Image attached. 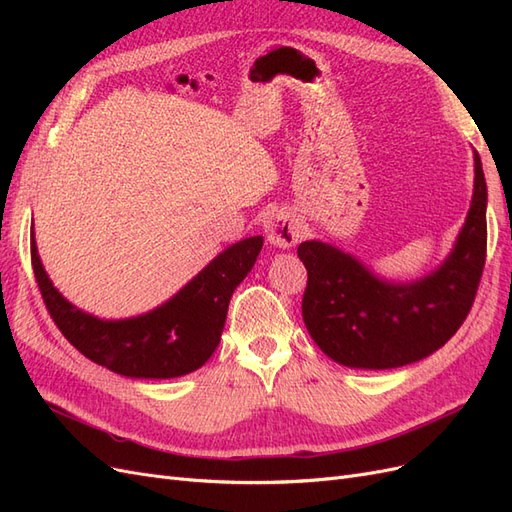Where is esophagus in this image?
<instances>
[{
    "instance_id": "34e87169",
    "label": "esophagus",
    "mask_w": 512,
    "mask_h": 512,
    "mask_svg": "<svg viewBox=\"0 0 512 512\" xmlns=\"http://www.w3.org/2000/svg\"><path fill=\"white\" fill-rule=\"evenodd\" d=\"M265 230H267L269 243L275 245V247H284V250H286V247H292L294 243H299V239H301L299 222L284 211L273 213L271 218L267 220Z\"/></svg>"
}]
</instances>
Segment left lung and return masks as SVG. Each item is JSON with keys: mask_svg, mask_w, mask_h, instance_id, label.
Returning a JSON list of instances; mask_svg holds the SVG:
<instances>
[{"mask_svg": "<svg viewBox=\"0 0 512 512\" xmlns=\"http://www.w3.org/2000/svg\"><path fill=\"white\" fill-rule=\"evenodd\" d=\"M303 320L318 348L359 369H391L442 348L468 318L487 258V183L474 151V196L444 265L412 284H389L337 247L305 241Z\"/></svg>", "mask_w": 512, "mask_h": 512, "instance_id": "1", "label": "left lung"}]
</instances>
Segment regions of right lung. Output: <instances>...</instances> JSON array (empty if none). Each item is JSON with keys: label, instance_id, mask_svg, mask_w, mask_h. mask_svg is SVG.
<instances>
[{"label": "right lung", "instance_id": "1", "mask_svg": "<svg viewBox=\"0 0 512 512\" xmlns=\"http://www.w3.org/2000/svg\"><path fill=\"white\" fill-rule=\"evenodd\" d=\"M260 250L262 237L230 245L168 303L115 322L89 316L61 297L42 269L34 239L32 267L46 309L76 350L115 374L164 380L209 361L220 344L232 292L252 271Z\"/></svg>", "mask_w": 512, "mask_h": 512}]
</instances>
